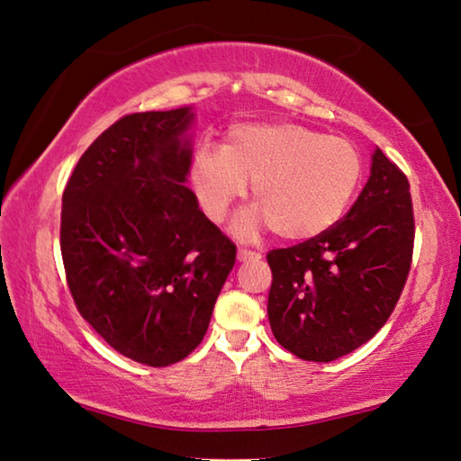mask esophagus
I'll list each match as a JSON object with an SVG mask.
<instances>
[{"label":"esophagus","instance_id":"obj_1","mask_svg":"<svg viewBox=\"0 0 461 461\" xmlns=\"http://www.w3.org/2000/svg\"><path fill=\"white\" fill-rule=\"evenodd\" d=\"M258 258H262V256H259L256 249H248V248H240L238 249V259H240V262H246V259H258Z\"/></svg>","mask_w":461,"mask_h":461}]
</instances>
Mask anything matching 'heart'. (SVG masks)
<instances>
[{
    "label": "heart",
    "instance_id": "1",
    "mask_svg": "<svg viewBox=\"0 0 461 461\" xmlns=\"http://www.w3.org/2000/svg\"><path fill=\"white\" fill-rule=\"evenodd\" d=\"M363 177V158L342 137H326L294 122H241L223 145L202 140L189 179L203 213L221 221L252 179L256 207L233 228L249 238L270 223L284 240H308L332 228L347 212Z\"/></svg>",
    "mask_w": 461,
    "mask_h": 461
}]
</instances>
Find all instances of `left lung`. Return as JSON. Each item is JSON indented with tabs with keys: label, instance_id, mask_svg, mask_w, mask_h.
<instances>
[{
	"label": "left lung",
	"instance_id": "obj_1",
	"mask_svg": "<svg viewBox=\"0 0 461 461\" xmlns=\"http://www.w3.org/2000/svg\"><path fill=\"white\" fill-rule=\"evenodd\" d=\"M413 241L409 181L376 149L371 177L342 220L303 244L267 252V318L276 340L314 363L371 340L399 303Z\"/></svg>",
	"mask_w": 461,
	"mask_h": 461
}]
</instances>
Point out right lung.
Listing matches in <instances>:
<instances>
[{"label":"right lung","instance_id":"1","mask_svg":"<svg viewBox=\"0 0 461 461\" xmlns=\"http://www.w3.org/2000/svg\"><path fill=\"white\" fill-rule=\"evenodd\" d=\"M189 108L127 114L74 167L60 249L82 318L121 355L169 366L203 340L236 244L185 187Z\"/></svg>","mask_w":461,"mask_h":461}]
</instances>
